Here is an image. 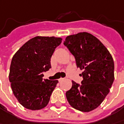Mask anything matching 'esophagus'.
Masks as SVG:
<instances>
[{
	"instance_id": "obj_1",
	"label": "esophagus",
	"mask_w": 124,
	"mask_h": 124,
	"mask_svg": "<svg viewBox=\"0 0 124 124\" xmlns=\"http://www.w3.org/2000/svg\"><path fill=\"white\" fill-rule=\"evenodd\" d=\"M64 80V78H60V79H59V82H62V81H63Z\"/></svg>"
}]
</instances>
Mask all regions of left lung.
I'll return each instance as SVG.
<instances>
[{"mask_svg":"<svg viewBox=\"0 0 124 124\" xmlns=\"http://www.w3.org/2000/svg\"><path fill=\"white\" fill-rule=\"evenodd\" d=\"M64 44L75 57L83 78L81 85L72 81L67 99L78 110H93L105 99L114 82L113 58L101 41L88 32L67 36Z\"/></svg>","mask_w":124,"mask_h":124,"instance_id":"left-lung-1","label":"left lung"}]
</instances>
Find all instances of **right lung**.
I'll use <instances>...</instances> for the list:
<instances>
[{
	"mask_svg": "<svg viewBox=\"0 0 124 124\" xmlns=\"http://www.w3.org/2000/svg\"><path fill=\"white\" fill-rule=\"evenodd\" d=\"M62 39L37 36L28 40L14 55L9 80L14 95L24 108L37 110L48 105L58 80L43 79L51 68V58Z\"/></svg>",
	"mask_w": 124,
	"mask_h": 124,
	"instance_id": "obj_1",
	"label": "right lung"
}]
</instances>
